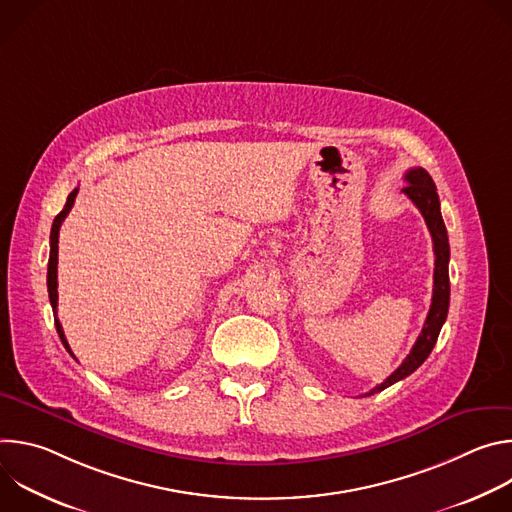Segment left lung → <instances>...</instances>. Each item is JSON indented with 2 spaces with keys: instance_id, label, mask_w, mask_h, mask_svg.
Instances as JSON below:
<instances>
[{
  "instance_id": "1",
  "label": "left lung",
  "mask_w": 512,
  "mask_h": 512,
  "mask_svg": "<svg viewBox=\"0 0 512 512\" xmlns=\"http://www.w3.org/2000/svg\"><path fill=\"white\" fill-rule=\"evenodd\" d=\"M407 186L403 188V194L409 196V200L419 208V212L425 218V225L431 233L433 241V255H435V269H433V296H431V306L425 318V324L421 328V334L417 342L413 344L411 352L407 358L401 362V367L387 377L381 385L371 389L369 393H364V397L375 395L393 383L409 377L413 371H417L425 358L431 354L437 336H440V330L448 318V308H450V275H448V263H450V243H448V231L442 218L440 210V196L435 192V184L431 176L423 168H411L405 174Z\"/></svg>"
}]
</instances>
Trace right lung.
Wrapping results in <instances>:
<instances>
[{"mask_svg": "<svg viewBox=\"0 0 512 512\" xmlns=\"http://www.w3.org/2000/svg\"><path fill=\"white\" fill-rule=\"evenodd\" d=\"M77 194H79V188H75L72 190L70 194H68V198H66V204H64V208L56 214V218H54V223H52V231H50V259H48V298H50V306H52V312L56 314V306H58V281H56V271H58V233H60V225H62V221L66 218V214L70 212V208H72V204H75V198H77ZM54 326H56V332H58V336H60V340H62V344H64V348L70 352V346H68V342H66V336H64V332H62V326H60V322H58V318H54ZM72 354V352H70Z\"/></svg>", "mask_w": 512, "mask_h": 512, "instance_id": "right-lung-1", "label": "right lung"}]
</instances>
